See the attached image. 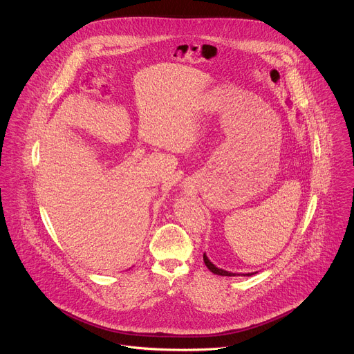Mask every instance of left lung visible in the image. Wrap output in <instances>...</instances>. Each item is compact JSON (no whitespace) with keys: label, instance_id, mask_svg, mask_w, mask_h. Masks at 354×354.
<instances>
[{"label":"left lung","instance_id":"obj_1","mask_svg":"<svg viewBox=\"0 0 354 354\" xmlns=\"http://www.w3.org/2000/svg\"><path fill=\"white\" fill-rule=\"evenodd\" d=\"M203 261H205L206 266L209 268V270H210V272H213L214 274H218V276H236V273H231V272L223 270V269L217 268L216 265H213V263L210 262V259L207 258V255H206V254L203 255ZM252 274H254V273H246V274H243V276H252Z\"/></svg>","mask_w":354,"mask_h":354}]
</instances>
